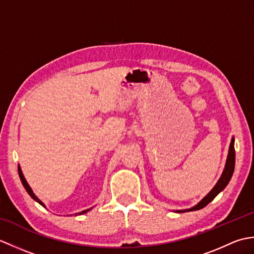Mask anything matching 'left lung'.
Returning a JSON list of instances; mask_svg holds the SVG:
<instances>
[{"mask_svg":"<svg viewBox=\"0 0 254 254\" xmlns=\"http://www.w3.org/2000/svg\"><path fill=\"white\" fill-rule=\"evenodd\" d=\"M235 160H236V154H235V137L231 138V142L229 145V150L227 155V159H226L225 168L222 176H220L219 180L217 181L216 185L208 192L206 196H204L201 201H199L196 205H194L193 207L188 209H180V210H174L177 213H186V212H193V210H198L203 207L206 206L208 203H210L213 199L216 197L218 194L222 192L224 189L227 187L229 183L231 177H233L234 170H235Z\"/></svg>","mask_w":254,"mask_h":254,"instance_id":"8db88e82","label":"left lung"}]
</instances>
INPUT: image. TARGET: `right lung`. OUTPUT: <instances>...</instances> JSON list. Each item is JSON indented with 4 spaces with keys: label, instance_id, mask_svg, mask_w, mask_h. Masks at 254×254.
Here are the masks:
<instances>
[{
    "label": "right lung",
    "instance_id": "add662e5",
    "mask_svg": "<svg viewBox=\"0 0 254 254\" xmlns=\"http://www.w3.org/2000/svg\"><path fill=\"white\" fill-rule=\"evenodd\" d=\"M18 174H19V178H20V181H21V183H23V186H24V188L26 189V191L27 192H28V194H29V195L32 197V198H34L35 199V201L36 202H38V203H39L40 205H42V206H44V207H46V205L44 204V203H42L41 201H40V199L39 198H38L37 196H36V194L34 193V192H32V190H31V188L29 187V185H28V183H27V181H26V179H25V177H24V175H23V171H21V169H20V167L18 166ZM91 208H88V209H85V210H83V212H79V213H76V214H75V215H83V214H85V213H87L88 212V210H90Z\"/></svg>",
    "mask_w": 254,
    "mask_h": 254
}]
</instances>
